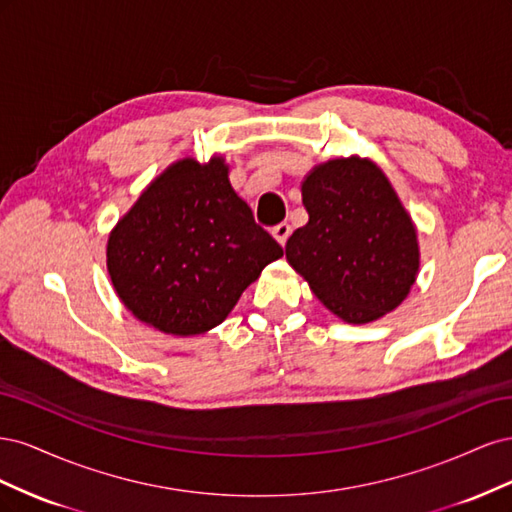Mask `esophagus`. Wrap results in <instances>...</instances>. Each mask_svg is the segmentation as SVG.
I'll return each instance as SVG.
<instances>
[{
    "mask_svg": "<svg viewBox=\"0 0 512 512\" xmlns=\"http://www.w3.org/2000/svg\"><path fill=\"white\" fill-rule=\"evenodd\" d=\"M290 232H292L290 224L282 222V224H277V226H273V230H271V235L275 237V241H277V243H280V245H286V241H288V237H290Z\"/></svg>",
    "mask_w": 512,
    "mask_h": 512,
    "instance_id": "34e87169",
    "label": "esophagus"
}]
</instances>
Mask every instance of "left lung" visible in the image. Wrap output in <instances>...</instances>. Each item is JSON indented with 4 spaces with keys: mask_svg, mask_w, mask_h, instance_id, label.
Masks as SVG:
<instances>
[{
    "mask_svg": "<svg viewBox=\"0 0 512 512\" xmlns=\"http://www.w3.org/2000/svg\"><path fill=\"white\" fill-rule=\"evenodd\" d=\"M309 222L286 260L335 316L378 320L408 297L418 273L416 228L391 181L369 160L316 166L301 185Z\"/></svg>",
    "mask_w": 512,
    "mask_h": 512,
    "instance_id": "1",
    "label": "left lung"
}]
</instances>
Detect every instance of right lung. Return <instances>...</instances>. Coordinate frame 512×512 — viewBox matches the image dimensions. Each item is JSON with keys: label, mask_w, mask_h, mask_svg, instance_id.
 I'll list each match as a JSON object with an SVG mask.
<instances>
[{"label": "right lung", "mask_w": 512, "mask_h": 512, "mask_svg": "<svg viewBox=\"0 0 512 512\" xmlns=\"http://www.w3.org/2000/svg\"><path fill=\"white\" fill-rule=\"evenodd\" d=\"M282 245L254 222L224 158L170 164L113 228L106 267L121 303L168 335H200L230 314Z\"/></svg>", "instance_id": "1"}]
</instances>
